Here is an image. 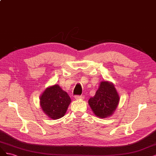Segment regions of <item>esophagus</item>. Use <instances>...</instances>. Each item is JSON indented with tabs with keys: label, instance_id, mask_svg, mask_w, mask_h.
<instances>
[{
	"label": "esophagus",
	"instance_id": "34e87169",
	"mask_svg": "<svg viewBox=\"0 0 156 156\" xmlns=\"http://www.w3.org/2000/svg\"><path fill=\"white\" fill-rule=\"evenodd\" d=\"M74 98L76 100H80V99H83L84 97L83 96H82V95H76V96L74 97Z\"/></svg>",
	"mask_w": 156,
	"mask_h": 156
}]
</instances>
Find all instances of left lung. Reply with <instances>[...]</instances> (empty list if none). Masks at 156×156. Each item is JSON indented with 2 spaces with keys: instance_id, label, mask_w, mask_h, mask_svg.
<instances>
[{
  "instance_id": "8db88e82",
  "label": "left lung",
  "mask_w": 156,
  "mask_h": 156,
  "mask_svg": "<svg viewBox=\"0 0 156 156\" xmlns=\"http://www.w3.org/2000/svg\"><path fill=\"white\" fill-rule=\"evenodd\" d=\"M119 102V97L114 85L108 82H102L95 95L90 98L88 103L97 117L105 118L113 113Z\"/></svg>"
}]
</instances>
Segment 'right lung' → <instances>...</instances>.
I'll return each mask as SVG.
<instances>
[{
	"instance_id": "add662e5",
	"label": "right lung",
	"mask_w": 156,
	"mask_h": 156,
	"mask_svg": "<svg viewBox=\"0 0 156 156\" xmlns=\"http://www.w3.org/2000/svg\"><path fill=\"white\" fill-rule=\"evenodd\" d=\"M71 98L58 84L48 87L40 97V104L43 111L48 117L58 119L64 116Z\"/></svg>"
}]
</instances>
